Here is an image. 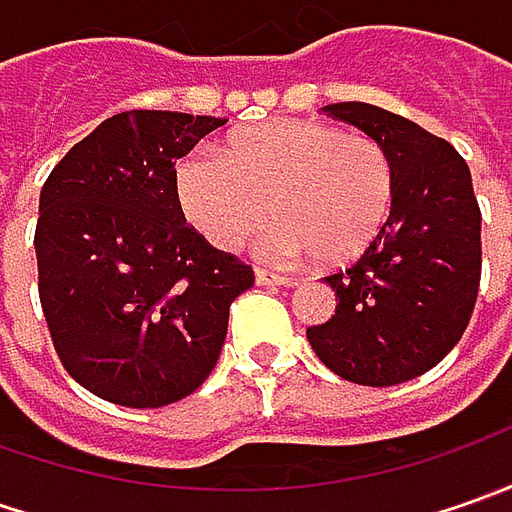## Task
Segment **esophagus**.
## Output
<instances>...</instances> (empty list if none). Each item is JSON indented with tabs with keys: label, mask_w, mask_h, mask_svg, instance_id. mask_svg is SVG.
<instances>
[{
	"label": "esophagus",
	"mask_w": 512,
	"mask_h": 512,
	"mask_svg": "<svg viewBox=\"0 0 512 512\" xmlns=\"http://www.w3.org/2000/svg\"><path fill=\"white\" fill-rule=\"evenodd\" d=\"M256 282H259V285H293L290 276L276 273V270H267V267H256Z\"/></svg>",
	"instance_id": "obj_1"
}]
</instances>
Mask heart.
I'll list each match as a JSON object with an SVG mask.
<instances>
[{
  "label": "heart",
  "mask_w": 512,
  "mask_h": 512,
  "mask_svg": "<svg viewBox=\"0 0 512 512\" xmlns=\"http://www.w3.org/2000/svg\"><path fill=\"white\" fill-rule=\"evenodd\" d=\"M182 210L210 245L236 250L267 216L273 259L342 265L364 253L390 216L396 170L364 133L319 122H267L233 136L225 156L190 153L176 168Z\"/></svg>",
  "instance_id": "heart-1"
}]
</instances>
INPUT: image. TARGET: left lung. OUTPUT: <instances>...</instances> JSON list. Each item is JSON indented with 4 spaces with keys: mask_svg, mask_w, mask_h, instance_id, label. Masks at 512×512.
<instances>
[{
    "mask_svg": "<svg viewBox=\"0 0 512 512\" xmlns=\"http://www.w3.org/2000/svg\"><path fill=\"white\" fill-rule=\"evenodd\" d=\"M330 119L356 125L390 153V216L356 262L327 273L336 313L307 342L336 376L390 387L416 379L459 344L482 282V210L459 150L399 113L339 102Z\"/></svg>",
    "mask_w": 512,
    "mask_h": 512,
    "instance_id": "obj_1",
    "label": "left lung"
}]
</instances>
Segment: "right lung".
I'll return each instance as SVG.
<instances>
[{"instance_id": "obj_1", "label": "right lung", "mask_w": 512, "mask_h": 512, "mask_svg": "<svg viewBox=\"0 0 512 512\" xmlns=\"http://www.w3.org/2000/svg\"><path fill=\"white\" fill-rule=\"evenodd\" d=\"M227 119L128 110L50 170L33 233L56 356L93 396L165 407L210 376L253 267L185 222L176 159Z\"/></svg>"}]
</instances>
